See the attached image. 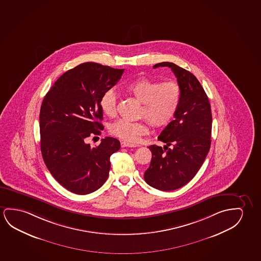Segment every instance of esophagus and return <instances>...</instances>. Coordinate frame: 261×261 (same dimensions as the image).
I'll return each mask as SVG.
<instances>
[{
  "instance_id": "esophagus-1",
  "label": "esophagus",
  "mask_w": 261,
  "mask_h": 261,
  "mask_svg": "<svg viewBox=\"0 0 261 261\" xmlns=\"http://www.w3.org/2000/svg\"><path fill=\"white\" fill-rule=\"evenodd\" d=\"M121 148H126V147H128V148H136V147H139V145L132 144V143H128V142H126V141H121Z\"/></svg>"
}]
</instances>
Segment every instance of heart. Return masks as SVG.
Listing matches in <instances>:
<instances>
[{"instance_id":"heart-1","label":"heart","mask_w":261,"mask_h":261,"mask_svg":"<svg viewBox=\"0 0 261 261\" xmlns=\"http://www.w3.org/2000/svg\"><path fill=\"white\" fill-rule=\"evenodd\" d=\"M125 89L137 100L142 102L140 116L148 122L161 128L167 126L178 109L181 89L175 81L160 83L146 77H140L128 83ZM101 111L105 115L114 117L117 114V94L113 89L107 90L100 101ZM113 135L128 142H137L140 138L148 134V128L145 121H128L120 120L111 127Z\"/></svg>"}]
</instances>
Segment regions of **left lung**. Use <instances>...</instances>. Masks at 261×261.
Here are the masks:
<instances>
[{
  "label": "left lung",
  "instance_id": "obj_1",
  "mask_svg": "<svg viewBox=\"0 0 261 261\" xmlns=\"http://www.w3.org/2000/svg\"><path fill=\"white\" fill-rule=\"evenodd\" d=\"M168 66L177 79L181 98L175 120L158 139L164 148L151 145L150 165L144 174L146 183L161 191H173L187 185L202 167L211 146L212 112L209 99L194 74L171 62Z\"/></svg>",
  "mask_w": 261,
  "mask_h": 261
}]
</instances>
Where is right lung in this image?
<instances>
[{
  "instance_id": "1",
  "label": "right lung",
  "mask_w": 261,
  "mask_h": 261,
  "mask_svg": "<svg viewBox=\"0 0 261 261\" xmlns=\"http://www.w3.org/2000/svg\"><path fill=\"white\" fill-rule=\"evenodd\" d=\"M123 72L83 63L63 74L44 97L39 113L43 160L53 177L74 194L98 190L108 178L110 156L121 148L120 141L111 137L95 148L86 140L103 129L101 95Z\"/></svg>"
}]
</instances>
